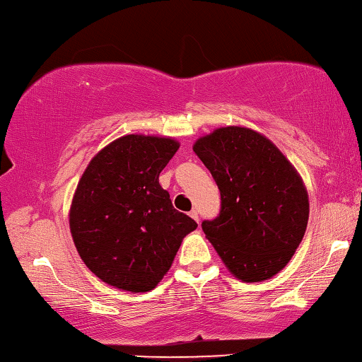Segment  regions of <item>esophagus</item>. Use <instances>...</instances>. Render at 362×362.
I'll return each instance as SVG.
<instances>
[{"instance_id": "obj_1", "label": "esophagus", "mask_w": 362, "mask_h": 362, "mask_svg": "<svg viewBox=\"0 0 362 362\" xmlns=\"http://www.w3.org/2000/svg\"><path fill=\"white\" fill-rule=\"evenodd\" d=\"M190 217H193V219L199 223V214H198L197 209H192V211H190Z\"/></svg>"}]
</instances>
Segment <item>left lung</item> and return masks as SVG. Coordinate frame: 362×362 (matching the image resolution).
<instances>
[{
  "instance_id": "left-lung-1",
  "label": "left lung",
  "mask_w": 362,
  "mask_h": 362,
  "mask_svg": "<svg viewBox=\"0 0 362 362\" xmlns=\"http://www.w3.org/2000/svg\"><path fill=\"white\" fill-rule=\"evenodd\" d=\"M193 151L221 192L219 214L202 223L206 237L235 277L271 279L306 232L309 203L300 175L272 141L250 129H217Z\"/></svg>"
}]
</instances>
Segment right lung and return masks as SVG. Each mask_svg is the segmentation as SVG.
<instances>
[{
  "label": "right lung",
  "mask_w": 362,
  "mask_h": 362,
  "mask_svg": "<svg viewBox=\"0 0 362 362\" xmlns=\"http://www.w3.org/2000/svg\"><path fill=\"white\" fill-rule=\"evenodd\" d=\"M179 150L170 139L125 135L91 159L71 208L82 261L117 288L143 293L169 271L187 233L198 227L172 206L159 174Z\"/></svg>",
  "instance_id": "1"
}]
</instances>
